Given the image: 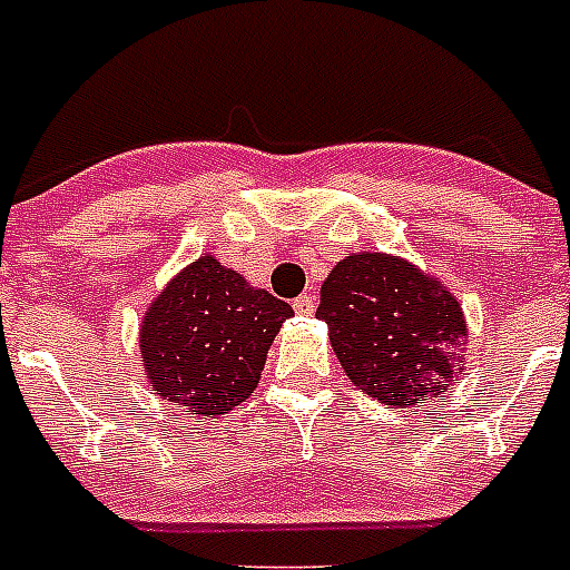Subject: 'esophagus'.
Instances as JSON below:
<instances>
[{
	"instance_id": "34e87169",
	"label": "esophagus",
	"mask_w": 570,
	"mask_h": 570,
	"mask_svg": "<svg viewBox=\"0 0 570 570\" xmlns=\"http://www.w3.org/2000/svg\"><path fill=\"white\" fill-rule=\"evenodd\" d=\"M293 307L298 316H313V309H316V298H313V295H301V298L293 301Z\"/></svg>"
}]
</instances>
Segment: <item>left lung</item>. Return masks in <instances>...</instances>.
I'll list each match as a JSON object with an SVG mask.
<instances>
[{
  "instance_id": "left-lung-1",
  "label": "left lung",
  "mask_w": 570,
  "mask_h": 570,
  "mask_svg": "<svg viewBox=\"0 0 570 570\" xmlns=\"http://www.w3.org/2000/svg\"><path fill=\"white\" fill-rule=\"evenodd\" d=\"M316 316L348 381L395 410L442 397L465 368L460 301L404 257L360 252L336 263Z\"/></svg>"
}]
</instances>
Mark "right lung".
<instances>
[{
	"label": "right lung",
	"mask_w": 570,
	"mask_h": 570,
	"mask_svg": "<svg viewBox=\"0 0 570 570\" xmlns=\"http://www.w3.org/2000/svg\"><path fill=\"white\" fill-rule=\"evenodd\" d=\"M293 307L257 289L213 254L160 289L140 325L151 392L189 415H225L261 383L269 345Z\"/></svg>",
	"instance_id": "right-lung-1"
}]
</instances>
